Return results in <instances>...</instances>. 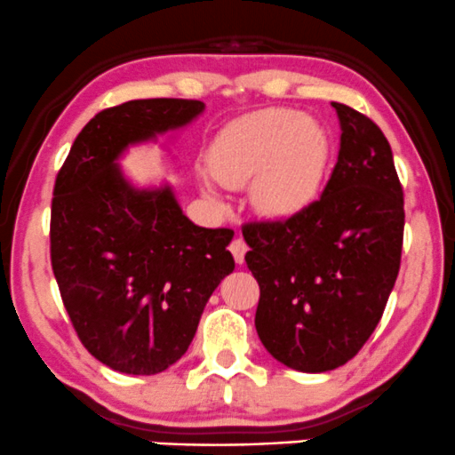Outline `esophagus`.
Segmentation results:
<instances>
[{"instance_id": "34e87169", "label": "esophagus", "mask_w": 455, "mask_h": 455, "mask_svg": "<svg viewBox=\"0 0 455 455\" xmlns=\"http://www.w3.org/2000/svg\"><path fill=\"white\" fill-rule=\"evenodd\" d=\"M229 251H232V255H234V259H236V264H243L244 253H247V243H244L243 238H234L232 244H229Z\"/></svg>"}]
</instances>
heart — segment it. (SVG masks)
Here are the masks:
<instances>
[{"instance_id":"1","label":"heart","mask_w":455,"mask_h":455,"mask_svg":"<svg viewBox=\"0 0 455 455\" xmlns=\"http://www.w3.org/2000/svg\"><path fill=\"white\" fill-rule=\"evenodd\" d=\"M330 165L328 130L291 108H261L238 116L208 147V172L217 183L232 189L251 183V206L272 219L311 206L322 194ZM212 180H200L202 194L219 204L221 196Z\"/></svg>"}]
</instances>
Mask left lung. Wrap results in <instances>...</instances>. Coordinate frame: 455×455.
<instances>
[{"instance_id": "1", "label": "left lung", "mask_w": 455, "mask_h": 455, "mask_svg": "<svg viewBox=\"0 0 455 455\" xmlns=\"http://www.w3.org/2000/svg\"><path fill=\"white\" fill-rule=\"evenodd\" d=\"M339 159L322 197L285 221L243 228L259 283L255 330L276 362L300 372L347 364L375 332L400 270L404 202L387 138L332 101Z\"/></svg>"}]
</instances>
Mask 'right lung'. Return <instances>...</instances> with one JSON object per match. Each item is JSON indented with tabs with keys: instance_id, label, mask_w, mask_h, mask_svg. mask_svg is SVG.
<instances>
[{
	"instance_id": "1",
	"label": "right lung",
	"mask_w": 455,
	"mask_h": 455,
	"mask_svg": "<svg viewBox=\"0 0 455 455\" xmlns=\"http://www.w3.org/2000/svg\"><path fill=\"white\" fill-rule=\"evenodd\" d=\"M202 112L204 101L168 98L101 110L57 174L52 272L78 339L116 372L157 375L179 362L208 298L234 270L232 229L196 226L168 180L138 187L119 164Z\"/></svg>"
}]
</instances>
